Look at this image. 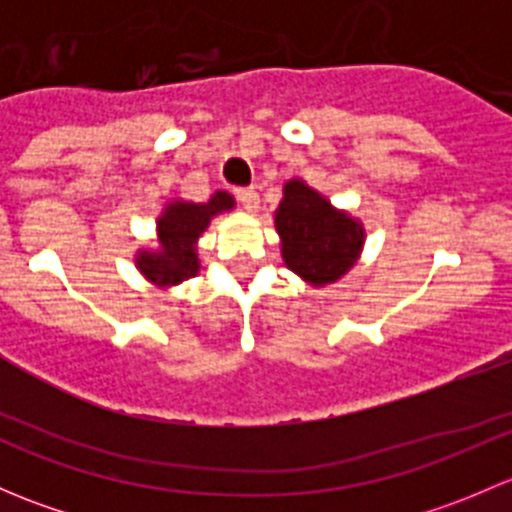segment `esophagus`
Returning <instances> with one entry per match:
<instances>
[{"label":"esophagus","mask_w":512,"mask_h":512,"mask_svg":"<svg viewBox=\"0 0 512 512\" xmlns=\"http://www.w3.org/2000/svg\"><path fill=\"white\" fill-rule=\"evenodd\" d=\"M235 198L240 200V205L247 210V213H255L257 205H260V198H257L255 188H235Z\"/></svg>","instance_id":"obj_1"}]
</instances>
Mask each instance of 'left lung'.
Returning <instances> with one entry per match:
<instances>
[{
  "instance_id": "obj_1",
  "label": "left lung",
  "mask_w": 512,
  "mask_h": 512,
  "mask_svg": "<svg viewBox=\"0 0 512 512\" xmlns=\"http://www.w3.org/2000/svg\"><path fill=\"white\" fill-rule=\"evenodd\" d=\"M282 260L312 287H324L347 275L359 260L364 227L304 180L285 183V198L275 213Z\"/></svg>"
}]
</instances>
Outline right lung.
I'll return each instance as SVG.
<instances>
[{
  "label": "right lung",
  "instance_id": "obj_1",
  "mask_svg": "<svg viewBox=\"0 0 512 512\" xmlns=\"http://www.w3.org/2000/svg\"><path fill=\"white\" fill-rule=\"evenodd\" d=\"M235 208V200L225 190H218L208 203H185L173 200L165 205L158 218V250H141L136 255V265L143 275L160 287L178 285V282L195 277L200 270L198 237L215 215Z\"/></svg>",
  "mask_w": 512,
  "mask_h": 512
}]
</instances>
